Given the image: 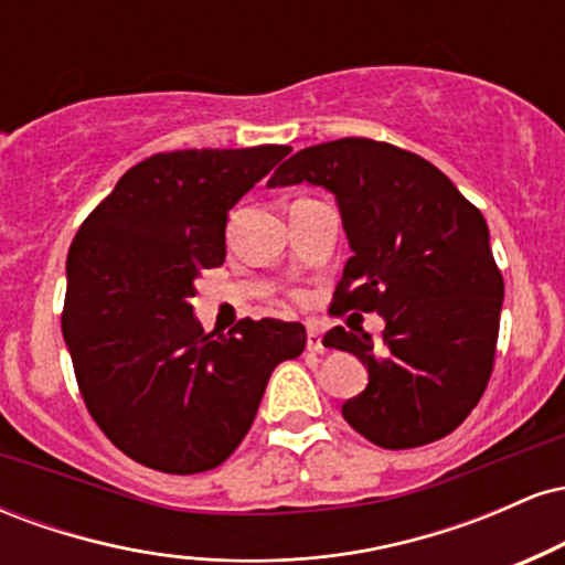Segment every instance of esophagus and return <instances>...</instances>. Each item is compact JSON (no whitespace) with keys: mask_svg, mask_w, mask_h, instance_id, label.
I'll use <instances>...</instances> for the list:
<instances>
[{"mask_svg":"<svg viewBox=\"0 0 565 565\" xmlns=\"http://www.w3.org/2000/svg\"><path fill=\"white\" fill-rule=\"evenodd\" d=\"M305 348H308L310 353H319V350H323L321 332L319 327H313V323H308V342H305Z\"/></svg>","mask_w":565,"mask_h":565,"instance_id":"1","label":"esophagus"}]
</instances>
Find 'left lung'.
<instances>
[{
    "label": "left lung",
    "instance_id": "left-lung-1",
    "mask_svg": "<svg viewBox=\"0 0 565 565\" xmlns=\"http://www.w3.org/2000/svg\"><path fill=\"white\" fill-rule=\"evenodd\" d=\"M297 183L334 193L353 249L329 313L385 319L382 350L361 329L323 337L369 372L342 406L345 423L382 449L449 436L494 372L504 281L481 210L427 159L369 138L302 148L268 180Z\"/></svg>",
    "mask_w": 565,
    "mask_h": 565
}]
</instances>
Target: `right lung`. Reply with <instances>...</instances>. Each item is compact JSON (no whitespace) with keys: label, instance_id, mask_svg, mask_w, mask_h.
I'll list each match as a JSON object with an SVG mask.
<instances>
[{"label":"right lung","instance_id":"obj_1","mask_svg":"<svg viewBox=\"0 0 565 565\" xmlns=\"http://www.w3.org/2000/svg\"><path fill=\"white\" fill-rule=\"evenodd\" d=\"M289 146L188 148L142 159L68 249L63 337L89 417L151 470L193 476L236 451L302 323L193 319V281L225 260L228 210Z\"/></svg>","mask_w":565,"mask_h":565}]
</instances>
